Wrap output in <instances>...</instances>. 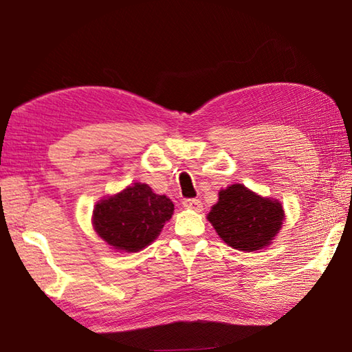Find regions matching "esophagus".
<instances>
[{
  "label": "esophagus",
  "mask_w": 352,
  "mask_h": 352,
  "mask_svg": "<svg viewBox=\"0 0 352 352\" xmlns=\"http://www.w3.org/2000/svg\"><path fill=\"white\" fill-rule=\"evenodd\" d=\"M183 206L188 208V210L200 211L201 210V201L199 199H184L183 200Z\"/></svg>",
  "instance_id": "esophagus-1"
}]
</instances>
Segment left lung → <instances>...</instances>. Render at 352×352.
I'll use <instances>...</instances> for the list:
<instances>
[{
	"label": "left lung",
	"instance_id": "left-lung-1",
	"mask_svg": "<svg viewBox=\"0 0 352 352\" xmlns=\"http://www.w3.org/2000/svg\"><path fill=\"white\" fill-rule=\"evenodd\" d=\"M208 220L230 247L254 252L269 245L278 234L284 210L276 200L259 197L243 184H231L219 192Z\"/></svg>",
	"mask_w": 352,
	"mask_h": 352
}]
</instances>
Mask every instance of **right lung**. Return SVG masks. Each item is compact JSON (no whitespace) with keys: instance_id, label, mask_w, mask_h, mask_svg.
Returning a JSON list of instances; mask_svg holds the SVG:
<instances>
[{"instance_id":"add662e5","label":"right lung","mask_w":352,"mask_h":352,"mask_svg":"<svg viewBox=\"0 0 352 352\" xmlns=\"http://www.w3.org/2000/svg\"><path fill=\"white\" fill-rule=\"evenodd\" d=\"M174 204L151 186L135 183L110 199L100 200L93 211L96 233L116 250L138 252L157 239L172 217Z\"/></svg>"}]
</instances>
